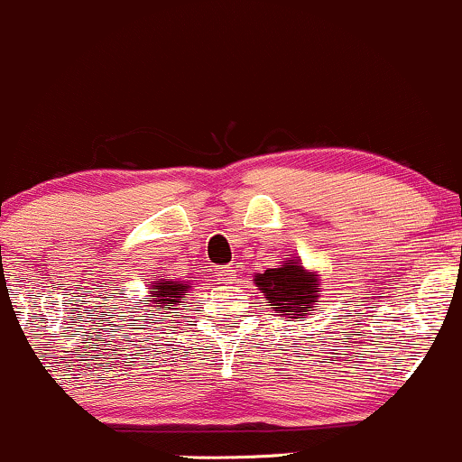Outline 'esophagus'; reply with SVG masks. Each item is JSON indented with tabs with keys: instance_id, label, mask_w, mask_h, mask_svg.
I'll list each match as a JSON object with an SVG mask.
<instances>
[{
	"instance_id": "obj_1",
	"label": "esophagus",
	"mask_w": 462,
	"mask_h": 462,
	"mask_svg": "<svg viewBox=\"0 0 462 462\" xmlns=\"http://www.w3.org/2000/svg\"><path fill=\"white\" fill-rule=\"evenodd\" d=\"M216 276H218V281H233L237 274L233 268H218L216 270Z\"/></svg>"
}]
</instances>
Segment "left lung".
<instances>
[{
    "mask_svg": "<svg viewBox=\"0 0 462 462\" xmlns=\"http://www.w3.org/2000/svg\"><path fill=\"white\" fill-rule=\"evenodd\" d=\"M254 285L263 291L270 309L290 322L313 316V307L319 302V276L302 268L298 259H287L281 268L257 274Z\"/></svg>",
    "mask_w": 462,
    "mask_h": 462,
    "instance_id": "left-lung-1",
    "label": "left lung"
}]
</instances>
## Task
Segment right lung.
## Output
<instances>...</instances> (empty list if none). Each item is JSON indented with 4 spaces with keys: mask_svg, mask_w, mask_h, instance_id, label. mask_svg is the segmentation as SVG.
Here are the masks:
<instances>
[{
    "mask_svg": "<svg viewBox=\"0 0 462 462\" xmlns=\"http://www.w3.org/2000/svg\"><path fill=\"white\" fill-rule=\"evenodd\" d=\"M189 285L186 281H172V279H162L153 281L151 285V296L155 300H151L153 305L146 302V307H155V311H162V309H175L179 302L186 300Z\"/></svg>",
    "mask_w": 462,
    "mask_h": 462,
    "instance_id": "1",
    "label": "right lung"
}]
</instances>
